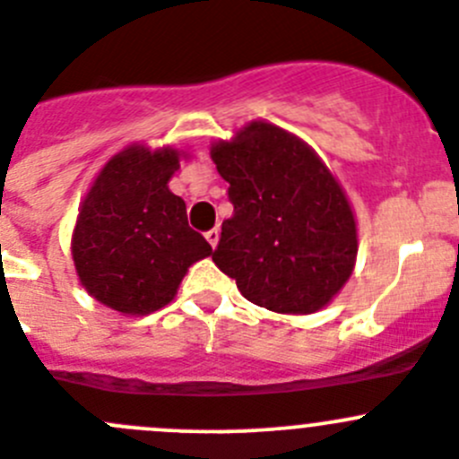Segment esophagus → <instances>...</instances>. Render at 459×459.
I'll use <instances>...</instances> for the list:
<instances>
[{
    "label": "esophagus",
    "mask_w": 459,
    "mask_h": 459,
    "mask_svg": "<svg viewBox=\"0 0 459 459\" xmlns=\"http://www.w3.org/2000/svg\"><path fill=\"white\" fill-rule=\"evenodd\" d=\"M205 238L210 240L212 247H216V243H219V238H221V230L219 228H212L210 231H205Z\"/></svg>",
    "instance_id": "esophagus-1"
}]
</instances>
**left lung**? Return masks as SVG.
Here are the masks:
<instances>
[{
  "label": "left lung",
  "mask_w": 459,
  "mask_h": 459,
  "mask_svg": "<svg viewBox=\"0 0 459 459\" xmlns=\"http://www.w3.org/2000/svg\"><path fill=\"white\" fill-rule=\"evenodd\" d=\"M234 205L223 221L216 265L240 294L283 315L324 307L352 274L357 225L328 167L297 135L252 122L212 147Z\"/></svg>",
  "instance_id": "8db88e82"
}]
</instances>
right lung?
Returning <instances> with one entry per match:
<instances>
[{
    "label": "right lung",
    "mask_w": 459,
    "mask_h": 459,
    "mask_svg": "<svg viewBox=\"0 0 459 459\" xmlns=\"http://www.w3.org/2000/svg\"><path fill=\"white\" fill-rule=\"evenodd\" d=\"M176 149L129 147L104 165L74 231L77 276L91 297L122 315H149L174 299L187 267L212 245L187 223L169 192Z\"/></svg>",
    "instance_id": "right-lung-1"
}]
</instances>
